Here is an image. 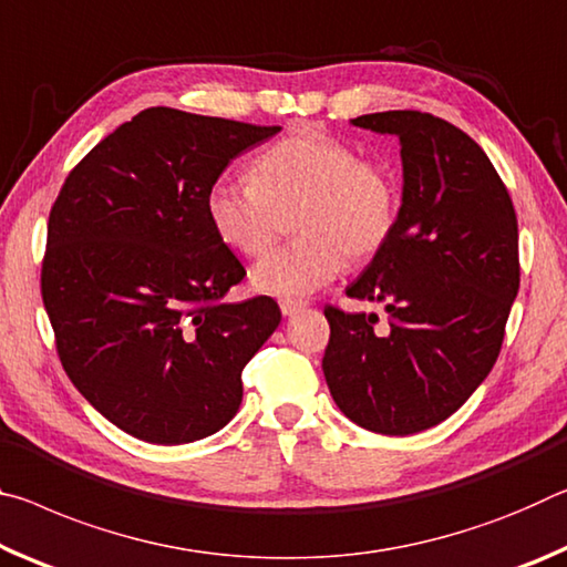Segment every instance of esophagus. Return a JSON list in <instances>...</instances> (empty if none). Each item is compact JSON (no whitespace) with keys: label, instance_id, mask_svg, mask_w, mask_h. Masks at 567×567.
<instances>
[{"label":"esophagus","instance_id":"obj_1","mask_svg":"<svg viewBox=\"0 0 567 567\" xmlns=\"http://www.w3.org/2000/svg\"><path fill=\"white\" fill-rule=\"evenodd\" d=\"M306 309V301H281V313L284 317H296Z\"/></svg>","mask_w":567,"mask_h":567}]
</instances>
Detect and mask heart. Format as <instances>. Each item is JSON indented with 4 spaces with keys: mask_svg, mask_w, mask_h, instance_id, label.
<instances>
[{
    "mask_svg": "<svg viewBox=\"0 0 567 567\" xmlns=\"http://www.w3.org/2000/svg\"><path fill=\"white\" fill-rule=\"evenodd\" d=\"M301 238L268 250L250 268L264 296L299 301L347 266L374 256L392 236L399 193L382 165L359 161L337 137L303 130L256 155L250 181L218 178L206 193L210 228L228 248L258 256L278 230V213L293 210Z\"/></svg>",
    "mask_w": 567,
    "mask_h": 567,
    "instance_id": "heart-1",
    "label": "heart"
}]
</instances>
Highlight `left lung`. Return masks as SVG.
<instances>
[{
  "label": "left lung",
  "mask_w": 567,
  "mask_h": 567,
  "mask_svg": "<svg viewBox=\"0 0 567 567\" xmlns=\"http://www.w3.org/2000/svg\"><path fill=\"white\" fill-rule=\"evenodd\" d=\"M394 135L402 206L386 244L347 296L377 313L327 306L329 392L351 422L416 434L447 420L485 382L519 289L517 218L485 151L447 120L389 110L351 120Z\"/></svg>",
  "instance_id": "obj_1"
}]
</instances>
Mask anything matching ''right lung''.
Returning <instances> with one entry per match:
<instances>
[{"mask_svg":"<svg viewBox=\"0 0 567 567\" xmlns=\"http://www.w3.org/2000/svg\"><path fill=\"white\" fill-rule=\"evenodd\" d=\"M281 127L147 107L82 157L48 226L42 301L72 384L133 437L185 444L234 420L244 367L281 311L228 303L240 266L206 193Z\"/></svg>","mask_w":567,"mask_h":567,"instance_id":"obj_1","label":"right lung"}]
</instances>
